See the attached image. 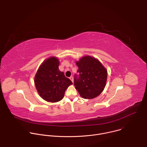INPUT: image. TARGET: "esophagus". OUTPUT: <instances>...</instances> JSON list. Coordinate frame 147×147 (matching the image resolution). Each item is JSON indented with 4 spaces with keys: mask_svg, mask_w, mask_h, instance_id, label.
<instances>
[{
    "mask_svg": "<svg viewBox=\"0 0 147 147\" xmlns=\"http://www.w3.org/2000/svg\"><path fill=\"white\" fill-rule=\"evenodd\" d=\"M70 79L71 80V81L73 82H73H74V80H73V77L71 76V77H70Z\"/></svg>",
    "mask_w": 147,
    "mask_h": 147,
    "instance_id": "1",
    "label": "esophagus"
}]
</instances>
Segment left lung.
I'll return each instance as SVG.
<instances>
[{
	"mask_svg": "<svg viewBox=\"0 0 147 147\" xmlns=\"http://www.w3.org/2000/svg\"><path fill=\"white\" fill-rule=\"evenodd\" d=\"M79 77L75 75L74 86L80 96L93 99L99 95L106 86L108 72L96 58L84 56L76 61Z\"/></svg>",
	"mask_w": 147,
	"mask_h": 147,
	"instance_id": "left-lung-1",
	"label": "left lung"
}]
</instances>
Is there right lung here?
Masks as SVG:
<instances>
[{
  "label": "right lung",
  "mask_w": 147,
  "mask_h": 147,
  "mask_svg": "<svg viewBox=\"0 0 147 147\" xmlns=\"http://www.w3.org/2000/svg\"><path fill=\"white\" fill-rule=\"evenodd\" d=\"M59 60L56 57H50L43 61L34 78V83L40 96L47 102H57L64 97L66 90L73 84L59 69Z\"/></svg>",
  "instance_id": "obj_1"
}]
</instances>
